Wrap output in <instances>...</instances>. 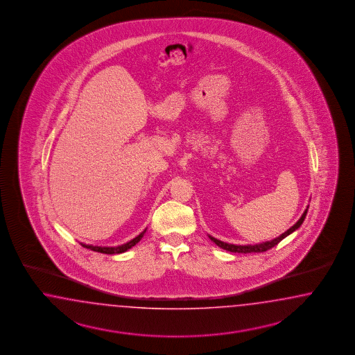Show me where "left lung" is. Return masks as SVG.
<instances>
[{
    "mask_svg": "<svg viewBox=\"0 0 355 355\" xmlns=\"http://www.w3.org/2000/svg\"><path fill=\"white\" fill-rule=\"evenodd\" d=\"M307 211H309V207L304 209V212H303V215L301 216V218H300L294 225L291 226V229H288L285 233H282L281 236L275 238V239H272V241H267V242L258 243V245H246V246L238 245V246H236V245H230V243H226V242H223V241H218V239H216L214 236H209V238H211V241L215 242L218 248H224V250L230 251V252H241V254H248V252H264V251H267L269 248H275L285 236H288L289 234H291L293 232H295V230L302 225V223L304 221V217L307 215Z\"/></svg>",
    "mask_w": 355,
    "mask_h": 355,
    "instance_id": "left-lung-1",
    "label": "left lung"
}]
</instances>
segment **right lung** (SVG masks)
Here are the masks:
<instances>
[{"instance_id": "add662e5", "label": "right lung", "mask_w": 355, "mask_h": 355, "mask_svg": "<svg viewBox=\"0 0 355 355\" xmlns=\"http://www.w3.org/2000/svg\"><path fill=\"white\" fill-rule=\"evenodd\" d=\"M144 233H146V229L140 233L139 236H135L134 239H131V241L128 242V243L121 245V246H117V248H101V246H92V245H85V243H80V245H82L83 248H89V250H92V251L101 252V254H109V255H113V254H122V252L128 251V250L132 248V246H135V245L139 242L140 239L143 238Z\"/></svg>"}]
</instances>
